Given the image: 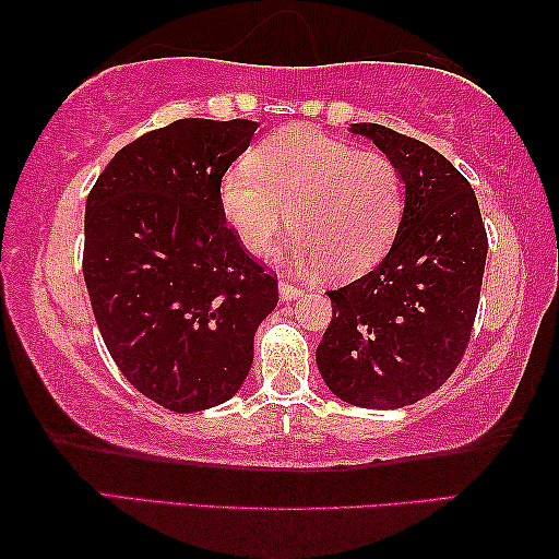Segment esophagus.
<instances>
[{"instance_id":"esophagus-1","label":"esophagus","mask_w":559,"mask_h":559,"mask_svg":"<svg viewBox=\"0 0 559 559\" xmlns=\"http://www.w3.org/2000/svg\"><path fill=\"white\" fill-rule=\"evenodd\" d=\"M301 292H305V289H301L299 285H295V282H289V280H285V277H282L280 280V297L282 299H297L299 295H301Z\"/></svg>"}]
</instances>
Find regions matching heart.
I'll use <instances>...</instances> for the list:
<instances>
[{
  "label": "heart",
  "instance_id": "obj_1",
  "mask_svg": "<svg viewBox=\"0 0 559 559\" xmlns=\"http://www.w3.org/2000/svg\"><path fill=\"white\" fill-rule=\"evenodd\" d=\"M217 200L247 252L267 254L289 223L292 264L359 274L383 258L399 233L404 176L386 153L295 123L227 168Z\"/></svg>",
  "mask_w": 559,
  "mask_h": 559
}]
</instances>
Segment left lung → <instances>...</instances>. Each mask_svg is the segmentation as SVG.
<instances>
[{"mask_svg": "<svg viewBox=\"0 0 559 559\" xmlns=\"http://www.w3.org/2000/svg\"><path fill=\"white\" fill-rule=\"evenodd\" d=\"M396 163L406 205L386 258L326 292L332 322L317 366L334 396L361 408L416 404L461 364L478 312L488 235L478 198L431 145L379 123H354Z\"/></svg>", "mask_w": 559, "mask_h": 559, "instance_id": "left-lung-1", "label": "left lung"}]
</instances>
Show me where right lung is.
Instances as JSON below:
<instances>
[{
    "mask_svg": "<svg viewBox=\"0 0 559 559\" xmlns=\"http://www.w3.org/2000/svg\"><path fill=\"white\" fill-rule=\"evenodd\" d=\"M247 118H180L118 151L86 198L84 280L108 354L133 389L193 414L247 379L277 274L245 252L219 210Z\"/></svg>",
    "mask_w": 559,
    "mask_h": 559,
    "instance_id": "obj_1",
    "label": "right lung"
}]
</instances>
